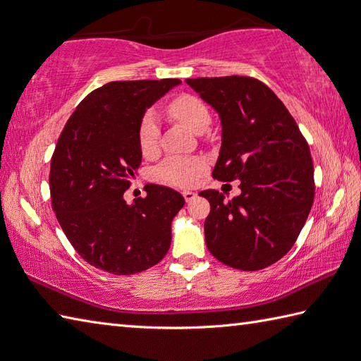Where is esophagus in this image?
<instances>
[{
    "label": "esophagus",
    "instance_id": "1",
    "mask_svg": "<svg viewBox=\"0 0 361 361\" xmlns=\"http://www.w3.org/2000/svg\"><path fill=\"white\" fill-rule=\"evenodd\" d=\"M183 197H185L186 203H190L192 200H195V198H197V194L190 192V190H185V192H183Z\"/></svg>",
    "mask_w": 361,
    "mask_h": 361
}]
</instances>
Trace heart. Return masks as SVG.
<instances>
[{"label":"heart","instance_id":"b5f03b06","mask_svg":"<svg viewBox=\"0 0 361 361\" xmlns=\"http://www.w3.org/2000/svg\"><path fill=\"white\" fill-rule=\"evenodd\" d=\"M166 111L195 133H203L211 124V113L200 97L183 93L175 96L166 105ZM159 136L158 122L152 113H145L137 127V144L144 155H150L157 150ZM203 171L202 161L186 158H171L164 161L158 169V176L169 185L189 186L198 178Z\"/></svg>","mask_w":361,"mask_h":361}]
</instances>
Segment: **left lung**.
I'll use <instances>...</instances> for the list:
<instances>
[{"label": "left lung", "mask_w": 361, "mask_h": 361, "mask_svg": "<svg viewBox=\"0 0 361 361\" xmlns=\"http://www.w3.org/2000/svg\"><path fill=\"white\" fill-rule=\"evenodd\" d=\"M219 113L221 147L212 176L240 180V195L225 200L202 190L211 204L206 247L228 267L256 271L293 247L315 197L309 144L293 116L265 83L247 75L186 79Z\"/></svg>", "instance_id": "left-lung-1"}]
</instances>
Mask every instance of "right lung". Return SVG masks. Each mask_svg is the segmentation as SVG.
<instances>
[{"mask_svg": "<svg viewBox=\"0 0 361 361\" xmlns=\"http://www.w3.org/2000/svg\"><path fill=\"white\" fill-rule=\"evenodd\" d=\"M180 83H105L78 105L59 136L49 172L52 209L74 250L99 270L140 273L157 265L171 247V225L185 206L183 195L147 185V197L128 204L124 192L142 159L141 118Z\"/></svg>", "mask_w": 361, "mask_h": 361, "instance_id": "1", "label": "right lung"}]
</instances>
